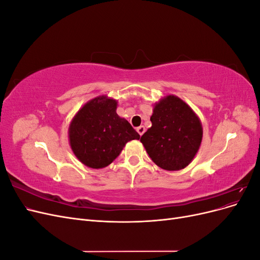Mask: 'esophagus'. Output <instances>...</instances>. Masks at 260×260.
Segmentation results:
<instances>
[{
    "label": "esophagus",
    "instance_id": "obj_1",
    "mask_svg": "<svg viewBox=\"0 0 260 260\" xmlns=\"http://www.w3.org/2000/svg\"><path fill=\"white\" fill-rule=\"evenodd\" d=\"M137 131L140 136H143V133L145 132V128L143 127V125H140V127L137 128Z\"/></svg>",
    "mask_w": 260,
    "mask_h": 260
}]
</instances>
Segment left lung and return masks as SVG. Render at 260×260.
<instances>
[{
    "label": "left lung",
    "mask_w": 260,
    "mask_h": 260,
    "mask_svg": "<svg viewBox=\"0 0 260 260\" xmlns=\"http://www.w3.org/2000/svg\"><path fill=\"white\" fill-rule=\"evenodd\" d=\"M151 121L152 127L140 140L148 156L165 170L185 168L202 143L200 118L182 100L168 95L155 104Z\"/></svg>",
    "instance_id": "1"
}]
</instances>
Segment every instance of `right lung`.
<instances>
[{"label": "right lung", "mask_w": 260, "mask_h": 260, "mask_svg": "<svg viewBox=\"0 0 260 260\" xmlns=\"http://www.w3.org/2000/svg\"><path fill=\"white\" fill-rule=\"evenodd\" d=\"M117 101L106 95L84 104L69 125V143L76 157L90 168L112 164L125 143L139 140V133L116 113Z\"/></svg>", "instance_id": "1"}]
</instances>
